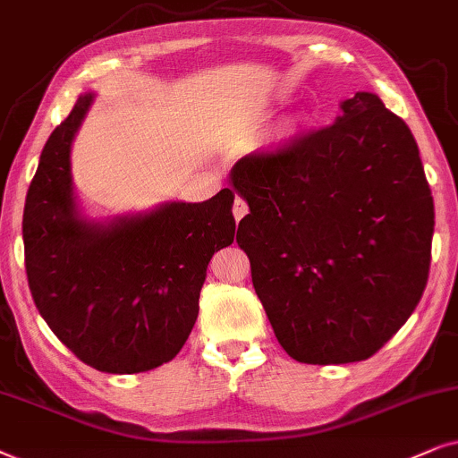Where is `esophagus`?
<instances>
[{"label": "esophagus", "mask_w": 458, "mask_h": 458, "mask_svg": "<svg viewBox=\"0 0 458 458\" xmlns=\"http://www.w3.org/2000/svg\"><path fill=\"white\" fill-rule=\"evenodd\" d=\"M247 211H249L247 200H245V199H241V197H236V199H234V207H233V213H234V219H236V222H239L241 217H245V216H247Z\"/></svg>", "instance_id": "esophagus-1"}]
</instances>
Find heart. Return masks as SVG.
<instances>
[{
	"label": "heart",
	"mask_w": 458,
	"mask_h": 458,
	"mask_svg": "<svg viewBox=\"0 0 458 458\" xmlns=\"http://www.w3.org/2000/svg\"><path fill=\"white\" fill-rule=\"evenodd\" d=\"M310 121H312V117H310V114H303V117H300V123H310Z\"/></svg>",
	"instance_id": "obj_1"
}]
</instances>
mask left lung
Returning a JSON list of instances; mask_svg holds the SVG:
<instances>
[{"instance_id": "obj_1", "label": "left lung", "mask_w": 458, "mask_h": 458, "mask_svg": "<svg viewBox=\"0 0 458 458\" xmlns=\"http://www.w3.org/2000/svg\"><path fill=\"white\" fill-rule=\"evenodd\" d=\"M230 169L249 203L236 242L278 344L297 362H360L411 318L428 284L434 199L419 146L379 96Z\"/></svg>"}]
</instances>
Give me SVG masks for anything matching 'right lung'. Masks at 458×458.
Here are the masks:
<instances>
[{
    "mask_svg": "<svg viewBox=\"0 0 458 458\" xmlns=\"http://www.w3.org/2000/svg\"><path fill=\"white\" fill-rule=\"evenodd\" d=\"M94 98L79 96L41 150L24 203V266L41 318L79 360L102 373H144L186 344L207 264L234 241V192L88 216L71 150Z\"/></svg>",
    "mask_w": 458,
    "mask_h": 458,
    "instance_id": "add662e5",
    "label": "right lung"
}]
</instances>
